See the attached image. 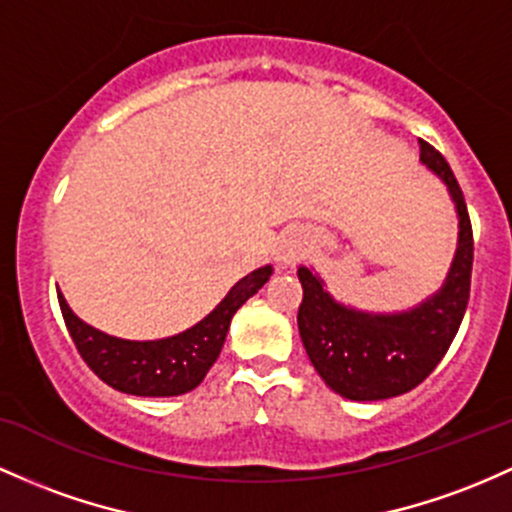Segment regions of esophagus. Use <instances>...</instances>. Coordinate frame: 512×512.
<instances>
[{
    "label": "esophagus",
    "instance_id": "1",
    "mask_svg": "<svg viewBox=\"0 0 512 512\" xmlns=\"http://www.w3.org/2000/svg\"><path fill=\"white\" fill-rule=\"evenodd\" d=\"M308 252V240L301 230H294V233L284 235V240L279 243L277 250V262L284 267H294L301 257H306Z\"/></svg>",
    "mask_w": 512,
    "mask_h": 512
}]
</instances>
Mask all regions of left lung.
Wrapping results in <instances>:
<instances>
[{"instance_id":"1","label":"left lung","mask_w":512,"mask_h":512,"mask_svg":"<svg viewBox=\"0 0 512 512\" xmlns=\"http://www.w3.org/2000/svg\"><path fill=\"white\" fill-rule=\"evenodd\" d=\"M420 162L442 179L457 211L452 265L435 294L413 308L374 313L335 299L313 267H299V333L320 379L350 401H384L408 393L440 364L469 303L474 238L464 194L447 160L425 140Z\"/></svg>"}]
</instances>
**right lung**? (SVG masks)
I'll return each instance as SVG.
<instances>
[{"label": "right lung", "mask_w": 512, "mask_h": 512, "mask_svg": "<svg viewBox=\"0 0 512 512\" xmlns=\"http://www.w3.org/2000/svg\"><path fill=\"white\" fill-rule=\"evenodd\" d=\"M265 265L240 279L216 308L182 333L160 340H126L84 323L58 291L60 311L87 367L111 389L131 396H182L196 389L213 367L226 342L230 320L238 308L272 277Z\"/></svg>", "instance_id": "right-lung-1"}]
</instances>
